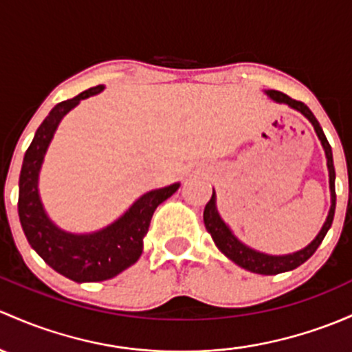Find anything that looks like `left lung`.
Returning <instances> with one entry per match:
<instances>
[{
    "label": "left lung",
    "mask_w": 352,
    "mask_h": 352,
    "mask_svg": "<svg viewBox=\"0 0 352 352\" xmlns=\"http://www.w3.org/2000/svg\"><path fill=\"white\" fill-rule=\"evenodd\" d=\"M265 92L273 99V101L282 102V104H288L290 108L297 109L298 113H302L303 116L312 123L317 136H319L320 143H322L325 158H327L329 186H331V210H329L327 219H325V223L322 226V229H320L319 234L316 236V239H314L309 246H305L300 251H295V253L282 254V256H273V254L260 253V251L251 250L250 246H246V244L239 241V239L232 234L231 229L228 228V224L221 219L219 212H217L216 209V195H214V192L210 201L206 204L204 224H206L207 232L212 236L214 243H216V246L219 248L221 253H224L226 256H228L231 261H234L236 265H239L241 268L248 270V272L258 273V275H278V273L290 272V270H295L297 266L305 263V261L316 253V250L320 246V243H322L325 234H327L329 228H331L332 221H334V210H336V186H334L336 170H334V162H332L331 145H329L322 128H320L319 121L316 120L312 111L307 108L303 102L295 101V99L288 98L287 94H283V92L280 91H273L272 89V91H265Z\"/></svg>",
    "instance_id": "left-lung-1"
}]
</instances>
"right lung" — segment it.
Segmentation results:
<instances>
[{
	"label": "right lung",
	"mask_w": 352,
	"mask_h": 352,
	"mask_svg": "<svg viewBox=\"0 0 352 352\" xmlns=\"http://www.w3.org/2000/svg\"><path fill=\"white\" fill-rule=\"evenodd\" d=\"M102 89V86L87 89L76 98L58 102L50 111L30 143L20 172L18 216L30 246L55 272L77 283L109 280L135 265L143 253V238L155 209L180 187V184H172L146 192L120 219L89 234H72L52 223L38 195V173L43 157L62 118L76 108L80 99L98 94Z\"/></svg>",
	"instance_id": "add662e5"
}]
</instances>
